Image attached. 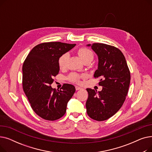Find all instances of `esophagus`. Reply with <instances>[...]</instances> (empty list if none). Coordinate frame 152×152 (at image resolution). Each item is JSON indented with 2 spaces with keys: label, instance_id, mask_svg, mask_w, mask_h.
<instances>
[{
  "label": "esophagus",
  "instance_id": "34e87169",
  "mask_svg": "<svg viewBox=\"0 0 152 152\" xmlns=\"http://www.w3.org/2000/svg\"><path fill=\"white\" fill-rule=\"evenodd\" d=\"M75 88H76V91H79V90H83V89L82 88V87H79V86H75Z\"/></svg>",
  "mask_w": 152,
  "mask_h": 152
}]
</instances>
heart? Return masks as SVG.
<instances>
[{"label":"heart","mask_w":152,"mask_h":152,"mask_svg":"<svg viewBox=\"0 0 152 152\" xmlns=\"http://www.w3.org/2000/svg\"><path fill=\"white\" fill-rule=\"evenodd\" d=\"M77 54L79 55V58H80L83 61H89L90 62L94 59V53L91 50H90L88 48L86 47H81L79 49L77 50ZM68 53H64L61 55L58 60V66L60 69H63L65 67L66 65V61L68 58ZM80 78L81 76L75 73H71L68 77V80L71 82L73 83H79L80 82Z\"/></svg>","instance_id":"b5f03b06"}]
</instances>
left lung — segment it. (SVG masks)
<instances>
[{
    "instance_id": "left-lung-1",
    "label": "left lung",
    "mask_w": 152,
    "mask_h": 152,
    "mask_svg": "<svg viewBox=\"0 0 152 152\" xmlns=\"http://www.w3.org/2000/svg\"><path fill=\"white\" fill-rule=\"evenodd\" d=\"M98 56V68L94 77H100L97 92L86 89L89 96L86 107L87 113L94 120L105 121L121 108L128 92L131 75L126 58L118 48L105 44L87 45Z\"/></svg>"
}]
</instances>
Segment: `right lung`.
<instances>
[{"label": "right lung", "mask_w": 152, "mask_h": 152, "mask_svg": "<svg viewBox=\"0 0 152 152\" xmlns=\"http://www.w3.org/2000/svg\"><path fill=\"white\" fill-rule=\"evenodd\" d=\"M75 45L60 42L40 44L24 61L23 91L34 112L46 120H57L65 115L67 103L75 92V87L71 84H63L60 90L50 86L53 76L59 73L58 58Z\"/></svg>", "instance_id": "1"}]
</instances>
